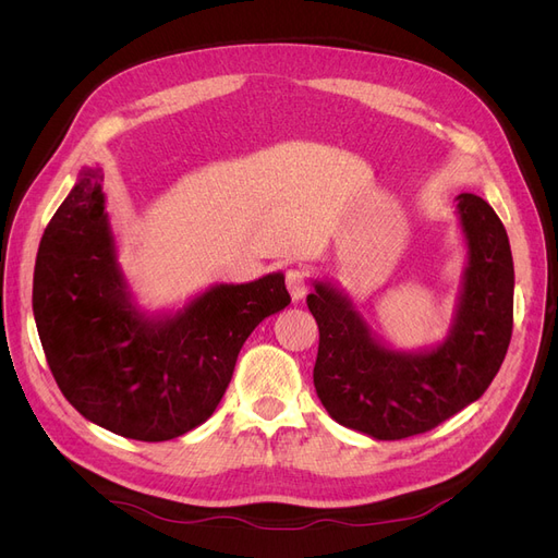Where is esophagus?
<instances>
[{"instance_id": "34e87169", "label": "esophagus", "mask_w": 558, "mask_h": 558, "mask_svg": "<svg viewBox=\"0 0 558 558\" xmlns=\"http://www.w3.org/2000/svg\"><path fill=\"white\" fill-rule=\"evenodd\" d=\"M286 289H289L293 300L305 298V293H307V275H305V269H300V267L286 269Z\"/></svg>"}]
</instances>
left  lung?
Returning a JSON list of instances; mask_svg holds the SVG:
<instances>
[{
    "label": "left lung",
    "instance_id": "left-lung-1",
    "mask_svg": "<svg viewBox=\"0 0 558 558\" xmlns=\"http://www.w3.org/2000/svg\"><path fill=\"white\" fill-rule=\"evenodd\" d=\"M459 214L470 248L468 272L453 332L442 347L388 351L326 283L307 295L318 326L314 386L337 424L377 440H404L468 408L498 375L514 324L508 232L480 195L461 193Z\"/></svg>",
    "mask_w": 558,
    "mask_h": 558
}]
</instances>
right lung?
<instances>
[{
    "mask_svg": "<svg viewBox=\"0 0 558 558\" xmlns=\"http://www.w3.org/2000/svg\"><path fill=\"white\" fill-rule=\"evenodd\" d=\"M291 302L281 275L216 286L150 324L128 302L102 177L83 172L44 230L32 286L39 340L62 396L93 424L142 442L207 421L246 337Z\"/></svg>",
    "mask_w": 558,
    "mask_h": 558,
    "instance_id": "obj_1",
    "label": "right lung"
}]
</instances>
